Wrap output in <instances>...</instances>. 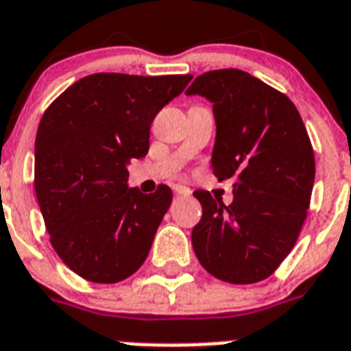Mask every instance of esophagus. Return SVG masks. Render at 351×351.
<instances>
[{"label": "esophagus", "mask_w": 351, "mask_h": 351, "mask_svg": "<svg viewBox=\"0 0 351 351\" xmlns=\"http://www.w3.org/2000/svg\"><path fill=\"white\" fill-rule=\"evenodd\" d=\"M173 192L179 195H190L192 194V190L189 186H184V184H173Z\"/></svg>", "instance_id": "34e87169"}]
</instances>
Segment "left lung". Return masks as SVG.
<instances>
[{"instance_id": "left-lung-1", "label": "left lung", "mask_w": 351, "mask_h": 351, "mask_svg": "<svg viewBox=\"0 0 351 351\" xmlns=\"http://www.w3.org/2000/svg\"><path fill=\"white\" fill-rule=\"evenodd\" d=\"M213 102V172L234 181L223 205L195 190L203 214L192 230L199 263L229 284H256L291 252L308 216L315 154L291 100L241 69L203 73L186 89Z\"/></svg>"}]
</instances>
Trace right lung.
Here are the masks:
<instances>
[{
    "label": "right lung",
    "mask_w": 351,
    "mask_h": 351,
    "mask_svg": "<svg viewBox=\"0 0 351 351\" xmlns=\"http://www.w3.org/2000/svg\"><path fill=\"white\" fill-rule=\"evenodd\" d=\"M190 80L95 73L43 113L34 190L51 245L78 276L115 284L145 263L172 190L128 189L126 167L148 154L152 122Z\"/></svg>",
    "instance_id": "right-lung-1"
}]
</instances>
